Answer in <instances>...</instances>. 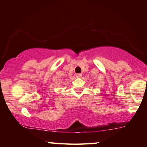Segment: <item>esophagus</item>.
<instances>
[{"label":"esophagus","mask_w":147,"mask_h":147,"mask_svg":"<svg viewBox=\"0 0 147 147\" xmlns=\"http://www.w3.org/2000/svg\"><path fill=\"white\" fill-rule=\"evenodd\" d=\"M82 76V74H76V78H81V77Z\"/></svg>","instance_id":"obj_1"}]
</instances>
